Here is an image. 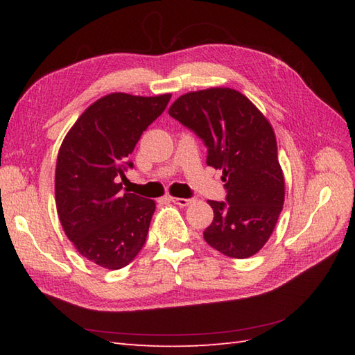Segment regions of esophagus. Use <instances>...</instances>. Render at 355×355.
Wrapping results in <instances>:
<instances>
[{
    "instance_id": "1",
    "label": "esophagus",
    "mask_w": 355,
    "mask_h": 355,
    "mask_svg": "<svg viewBox=\"0 0 355 355\" xmlns=\"http://www.w3.org/2000/svg\"><path fill=\"white\" fill-rule=\"evenodd\" d=\"M171 201L180 207H187L192 202V200L189 198H175V197H171Z\"/></svg>"
}]
</instances>
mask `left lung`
Masks as SVG:
<instances>
[{
  "label": "left lung",
  "mask_w": 355,
  "mask_h": 355,
  "mask_svg": "<svg viewBox=\"0 0 355 355\" xmlns=\"http://www.w3.org/2000/svg\"><path fill=\"white\" fill-rule=\"evenodd\" d=\"M169 116L205 140L206 163L223 171L227 202L207 201L214 221L205 230L206 243L230 258H250L273 233L285 200L273 126L243 93L227 87L180 96Z\"/></svg>",
  "instance_id": "8db88e82"
}]
</instances>
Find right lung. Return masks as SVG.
Masks as SVG:
<instances>
[{"label":"right lung","mask_w":355,"mask_h":355,"mask_svg":"<svg viewBox=\"0 0 355 355\" xmlns=\"http://www.w3.org/2000/svg\"><path fill=\"white\" fill-rule=\"evenodd\" d=\"M171 93L143 97L111 93L82 112L58 153V216L74 248L93 263L119 270L146 241L155 201L122 193L128 155L164 111Z\"/></svg>","instance_id":"add662e5"}]
</instances>
